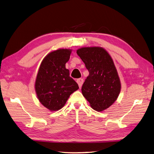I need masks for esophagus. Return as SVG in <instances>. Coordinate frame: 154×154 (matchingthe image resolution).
I'll list each match as a JSON object with an SVG mask.
<instances>
[{
    "label": "esophagus",
    "mask_w": 154,
    "mask_h": 154,
    "mask_svg": "<svg viewBox=\"0 0 154 154\" xmlns=\"http://www.w3.org/2000/svg\"><path fill=\"white\" fill-rule=\"evenodd\" d=\"M77 83L78 84V86L80 88L82 87L83 83V78H79L77 80Z\"/></svg>",
    "instance_id": "1"
}]
</instances>
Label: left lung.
<instances>
[{"label": "left lung", "mask_w": 154, "mask_h": 154, "mask_svg": "<svg viewBox=\"0 0 154 154\" xmlns=\"http://www.w3.org/2000/svg\"><path fill=\"white\" fill-rule=\"evenodd\" d=\"M89 72L82 87V94L92 108L101 112L117 100L121 83L110 54L100 47L82 48L76 51Z\"/></svg>", "instance_id": "left-lung-1"}]
</instances>
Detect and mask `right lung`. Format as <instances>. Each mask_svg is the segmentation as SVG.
<instances>
[{
    "instance_id": "add662e5",
    "label": "right lung",
    "mask_w": 154,
    "mask_h": 154,
    "mask_svg": "<svg viewBox=\"0 0 154 154\" xmlns=\"http://www.w3.org/2000/svg\"><path fill=\"white\" fill-rule=\"evenodd\" d=\"M71 50L60 49L44 58L37 74L35 91L40 103L51 111L61 109L70 95L77 91L78 83L66 68Z\"/></svg>"
}]
</instances>
